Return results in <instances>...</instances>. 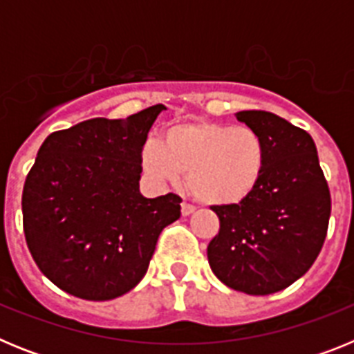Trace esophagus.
<instances>
[{
  "mask_svg": "<svg viewBox=\"0 0 354 354\" xmlns=\"http://www.w3.org/2000/svg\"><path fill=\"white\" fill-rule=\"evenodd\" d=\"M180 212H183V216H189L195 212V207H193L192 204H186V202H184V204L180 205Z\"/></svg>",
  "mask_w": 354,
  "mask_h": 354,
  "instance_id": "1",
  "label": "esophagus"
}]
</instances>
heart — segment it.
<instances>
[{
  "mask_svg": "<svg viewBox=\"0 0 354 354\" xmlns=\"http://www.w3.org/2000/svg\"><path fill=\"white\" fill-rule=\"evenodd\" d=\"M142 165L162 183L187 177L189 192L207 205H234L248 198L266 168V147L250 127L216 122H180L168 127L165 142L150 140Z\"/></svg>",
  "mask_w": 354,
  "mask_h": 354,
  "instance_id": "heart-1",
  "label": "heart"
}]
</instances>
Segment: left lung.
<instances>
[{
  "mask_svg": "<svg viewBox=\"0 0 354 354\" xmlns=\"http://www.w3.org/2000/svg\"><path fill=\"white\" fill-rule=\"evenodd\" d=\"M236 118L264 142L266 168L248 198L212 207L220 232L207 259L227 287L266 296L296 282L317 259L330 221V189L306 131L270 111H239Z\"/></svg>",
  "mask_w": 354,
  "mask_h": 354,
  "instance_id": "obj_1",
  "label": "left lung"
}]
</instances>
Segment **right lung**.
Wrapping results in <instances>:
<instances>
[{"instance_id": "obj_1", "label": "right lung", "mask_w": 354, "mask_h": 354, "mask_svg": "<svg viewBox=\"0 0 354 354\" xmlns=\"http://www.w3.org/2000/svg\"><path fill=\"white\" fill-rule=\"evenodd\" d=\"M167 109L90 118L51 133L23 189V225L39 270L65 292L108 301L142 282L158 237L180 218V196L140 193L142 149Z\"/></svg>"}]
</instances>
